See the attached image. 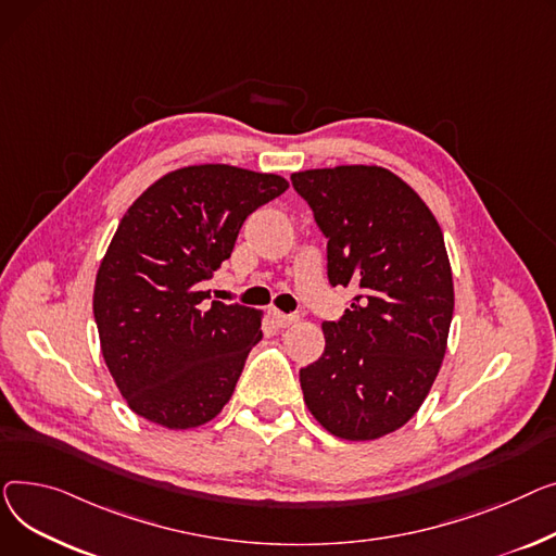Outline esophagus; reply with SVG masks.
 <instances>
[{"mask_svg":"<svg viewBox=\"0 0 556 556\" xmlns=\"http://www.w3.org/2000/svg\"><path fill=\"white\" fill-rule=\"evenodd\" d=\"M269 318L278 325V328H287V325L299 320L296 314H285V312H280V309H269Z\"/></svg>","mask_w":556,"mask_h":556,"instance_id":"34e87169","label":"esophagus"}]
</instances>
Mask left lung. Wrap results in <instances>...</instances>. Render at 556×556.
<instances>
[{"label": "left lung", "instance_id": "1", "mask_svg": "<svg viewBox=\"0 0 556 556\" xmlns=\"http://www.w3.org/2000/svg\"><path fill=\"white\" fill-rule=\"evenodd\" d=\"M328 238V278L358 289L325 350L301 370L309 413L341 440L402 429L440 372L453 318L442 228L419 194L381 166L291 175Z\"/></svg>", "mask_w": 556, "mask_h": 556}]
</instances>
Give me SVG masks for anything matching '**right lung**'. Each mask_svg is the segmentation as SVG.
<instances>
[{"instance_id": "add662e5", "label": "right lung", "mask_w": 556, "mask_h": 556, "mask_svg": "<svg viewBox=\"0 0 556 556\" xmlns=\"http://www.w3.org/2000/svg\"><path fill=\"white\" fill-rule=\"evenodd\" d=\"M287 188L280 175L202 163L163 175L123 215L96 274L93 318L137 415L186 431L231 400L263 312L206 303L200 282L231 257L244 219Z\"/></svg>"}]
</instances>
